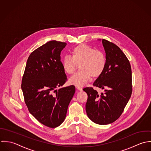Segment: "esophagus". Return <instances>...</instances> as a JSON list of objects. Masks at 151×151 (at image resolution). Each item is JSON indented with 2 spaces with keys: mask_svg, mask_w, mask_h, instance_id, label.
Instances as JSON below:
<instances>
[{
  "mask_svg": "<svg viewBox=\"0 0 151 151\" xmlns=\"http://www.w3.org/2000/svg\"><path fill=\"white\" fill-rule=\"evenodd\" d=\"M76 88L79 91H82V87H81V86H76Z\"/></svg>",
  "mask_w": 151,
  "mask_h": 151,
  "instance_id": "1",
  "label": "esophagus"
}]
</instances>
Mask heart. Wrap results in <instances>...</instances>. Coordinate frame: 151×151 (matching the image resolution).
<instances>
[{"mask_svg":"<svg viewBox=\"0 0 151 151\" xmlns=\"http://www.w3.org/2000/svg\"><path fill=\"white\" fill-rule=\"evenodd\" d=\"M66 73L72 75L79 65L80 70L72 76L69 82L77 86L84 85L91 78L99 77L104 72L107 59L103 52L87 45H79L72 51V56L65 55L62 60Z\"/></svg>","mask_w":151,"mask_h":151,"instance_id":"heart-1","label":"heart"}]
</instances>
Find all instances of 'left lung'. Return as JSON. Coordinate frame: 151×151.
I'll use <instances>...</instances> for the list:
<instances>
[{
  "label": "left lung",
  "mask_w": 151,
  "mask_h": 151,
  "mask_svg": "<svg viewBox=\"0 0 151 151\" xmlns=\"http://www.w3.org/2000/svg\"><path fill=\"white\" fill-rule=\"evenodd\" d=\"M102 42L107 64L93 86L105 92L98 93L92 87L83 90L88 96L86 111L89 118L94 123L106 125L120 117L131 97L132 71L129 61L117 45L105 39Z\"/></svg>",
  "instance_id": "obj_1"
}]
</instances>
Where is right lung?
Listing matches in <instances>:
<instances>
[{"mask_svg":"<svg viewBox=\"0 0 151 151\" xmlns=\"http://www.w3.org/2000/svg\"><path fill=\"white\" fill-rule=\"evenodd\" d=\"M66 45V42L52 40L32 51L22 81L21 88L29 112L50 128L57 127L63 122L75 92L73 85L55 89L67 81L60 57Z\"/></svg>","mask_w":151,"mask_h":151,"instance_id":"add662e5","label":"right lung"}]
</instances>
